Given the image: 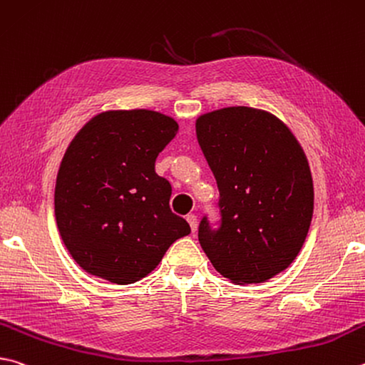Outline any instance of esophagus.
I'll list each match as a JSON object with an SVG mask.
<instances>
[{
	"label": "esophagus",
	"mask_w": 365,
	"mask_h": 365,
	"mask_svg": "<svg viewBox=\"0 0 365 365\" xmlns=\"http://www.w3.org/2000/svg\"><path fill=\"white\" fill-rule=\"evenodd\" d=\"M187 220L190 223L191 231H193V233H195L196 228H197V217L195 214H190V215H187Z\"/></svg>",
	"instance_id": "1"
}]
</instances>
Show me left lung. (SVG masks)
Masks as SVG:
<instances>
[{
  "label": "left lung",
  "instance_id": "1",
  "mask_svg": "<svg viewBox=\"0 0 365 365\" xmlns=\"http://www.w3.org/2000/svg\"><path fill=\"white\" fill-rule=\"evenodd\" d=\"M196 135L220 193L218 227L204 215L197 228L202 250L236 284L271 279L295 260L313 218L300 143L281 119L249 107L200 116Z\"/></svg>",
  "mask_w": 365,
  "mask_h": 365
}]
</instances>
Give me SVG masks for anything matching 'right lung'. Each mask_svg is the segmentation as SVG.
Segmentation results:
<instances>
[{
  "mask_svg": "<svg viewBox=\"0 0 365 365\" xmlns=\"http://www.w3.org/2000/svg\"><path fill=\"white\" fill-rule=\"evenodd\" d=\"M177 130L174 119L158 111H105L68 145L56 182V222L65 247L89 274L132 284L190 235L187 220L169 207V180L155 172Z\"/></svg>",
  "mask_w": 365,
  "mask_h": 365,
  "instance_id": "add662e5",
  "label": "right lung"
}]
</instances>
